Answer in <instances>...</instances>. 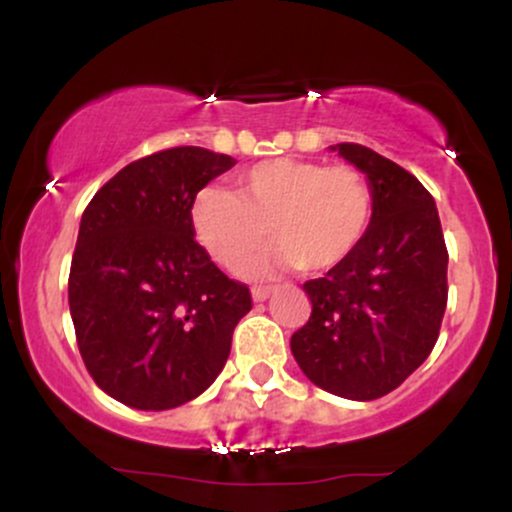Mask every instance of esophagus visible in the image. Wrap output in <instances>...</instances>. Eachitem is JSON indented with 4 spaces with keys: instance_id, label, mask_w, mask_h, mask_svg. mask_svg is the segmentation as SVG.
<instances>
[{
    "instance_id": "1",
    "label": "esophagus",
    "mask_w": 512,
    "mask_h": 512,
    "mask_svg": "<svg viewBox=\"0 0 512 512\" xmlns=\"http://www.w3.org/2000/svg\"><path fill=\"white\" fill-rule=\"evenodd\" d=\"M269 296H272V289H269V286H255V289H252V301H267Z\"/></svg>"
}]
</instances>
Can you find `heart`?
Here are the masks:
<instances>
[{"instance_id": "b5f03b06", "label": "heart", "mask_w": 512, "mask_h": 512, "mask_svg": "<svg viewBox=\"0 0 512 512\" xmlns=\"http://www.w3.org/2000/svg\"><path fill=\"white\" fill-rule=\"evenodd\" d=\"M192 231L223 269L243 267L274 240L255 272L301 267L320 274L339 267L366 238L373 190L354 166H322L303 158H269L236 175V190L202 187L190 207Z\"/></svg>"}]
</instances>
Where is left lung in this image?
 <instances>
[{
	"mask_svg": "<svg viewBox=\"0 0 512 512\" xmlns=\"http://www.w3.org/2000/svg\"><path fill=\"white\" fill-rule=\"evenodd\" d=\"M366 173L373 221L354 255L303 284L313 313L291 337L310 383L370 402L399 387L438 342L448 305V248L431 192L361 144H337Z\"/></svg>",
	"mask_w": 512,
	"mask_h": 512,
	"instance_id": "obj_1",
	"label": "left lung"
}]
</instances>
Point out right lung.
I'll return each mask as SVG.
<instances>
[{"label": "right lung", "instance_id": "1", "mask_svg": "<svg viewBox=\"0 0 512 512\" xmlns=\"http://www.w3.org/2000/svg\"><path fill=\"white\" fill-rule=\"evenodd\" d=\"M236 166L175 146L129 163L81 216L69 269L76 344L96 385L144 411L180 407L214 383L252 308L195 240L192 199Z\"/></svg>", "mask_w": 512, "mask_h": 512}]
</instances>
